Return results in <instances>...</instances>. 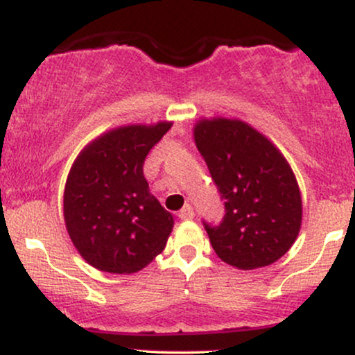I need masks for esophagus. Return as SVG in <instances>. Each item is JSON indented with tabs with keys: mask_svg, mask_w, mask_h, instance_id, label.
Listing matches in <instances>:
<instances>
[{
	"mask_svg": "<svg viewBox=\"0 0 355 355\" xmlns=\"http://www.w3.org/2000/svg\"><path fill=\"white\" fill-rule=\"evenodd\" d=\"M193 209H191V207L189 205V203H187L185 207H183V209L178 211V217H180L182 220H191L193 218Z\"/></svg>",
	"mask_w": 355,
	"mask_h": 355,
	"instance_id": "obj_1",
	"label": "esophagus"
}]
</instances>
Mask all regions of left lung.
<instances>
[{"instance_id":"obj_1","label":"left lung","mask_w":355,"mask_h":355,"mask_svg":"<svg viewBox=\"0 0 355 355\" xmlns=\"http://www.w3.org/2000/svg\"><path fill=\"white\" fill-rule=\"evenodd\" d=\"M195 145L225 205L217 227L203 222L215 254L242 270L277 262L302 223L295 175L279 148L245 121L198 120Z\"/></svg>"}]
</instances>
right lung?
<instances>
[{"mask_svg":"<svg viewBox=\"0 0 355 355\" xmlns=\"http://www.w3.org/2000/svg\"><path fill=\"white\" fill-rule=\"evenodd\" d=\"M172 121L110 130L85 146L67 178L64 223L85 260L110 274H133L162 254L173 217L150 193L145 158Z\"/></svg>","mask_w":355,"mask_h":355,"instance_id":"add662e5","label":"right lung"}]
</instances>
